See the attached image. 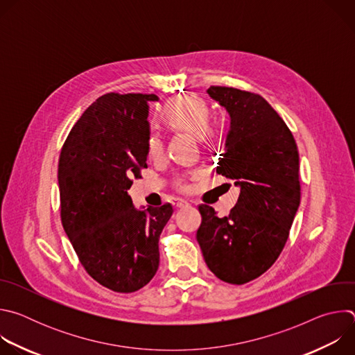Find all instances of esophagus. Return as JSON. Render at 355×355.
I'll return each mask as SVG.
<instances>
[{"mask_svg": "<svg viewBox=\"0 0 355 355\" xmlns=\"http://www.w3.org/2000/svg\"><path fill=\"white\" fill-rule=\"evenodd\" d=\"M189 204L187 200H181V199H178L177 202H174V207L177 208V209H180V208H184V207H188Z\"/></svg>", "mask_w": 355, "mask_h": 355, "instance_id": "1", "label": "esophagus"}]
</instances>
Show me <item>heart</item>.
Returning a JSON list of instances; mask_svg holds the SVG:
<instances>
[{"label": "heart", "mask_w": 355, "mask_h": 355, "mask_svg": "<svg viewBox=\"0 0 355 355\" xmlns=\"http://www.w3.org/2000/svg\"><path fill=\"white\" fill-rule=\"evenodd\" d=\"M211 108L204 98L198 95L178 96L163 107L160 118L170 130H184L199 139L205 137L211 126ZM162 139L151 133L147 137V155L156 157L162 153ZM185 189V185H180Z\"/></svg>", "instance_id": "b5f03b06"}]
</instances>
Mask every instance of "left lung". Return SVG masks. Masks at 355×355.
<instances>
[{
  "instance_id": "8db88e82",
  "label": "left lung",
  "mask_w": 355,
  "mask_h": 355,
  "mask_svg": "<svg viewBox=\"0 0 355 355\" xmlns=\"http://www.w3.org/2000/svg\"><path fill=\"white\" fill-rule=\"evenodd\" d=\"M207 92L230 116L216 173L240 193L223 218L199 205L196 240L219 279L243 285L264 274L288 240L300 204L299 153L286 123L261 95L215 85Z\"/></svg>"
}]
</instances>
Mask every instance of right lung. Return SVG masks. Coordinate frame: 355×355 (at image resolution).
<instances>
[{"instance_id": "add662e5", "label": "right lung", "mask_w": 355, "mask_h": 355, "mask_svg": "<svg viewBox=\"0 0 355 355\" xmlns=\"http://www.w3.org/2000/svg\"><path fill=\"white\" fill-rule=\"evenodd\" d=\"M155 94L110 92L70 130L59 159L60 216L80 263L121 293L150 282L160 263L159 239L173 207L136 209L128 189L147 168L148 101Z\"/></svg>"}]
</instances>
